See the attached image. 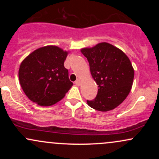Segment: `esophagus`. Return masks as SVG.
Listing matches in <instances>:
<instances>
[{
	"mask_svg": "<svg viewBox=\"0 0 159 159\" xmlns=\"http://www.w3.org/2000/svg\"><path fill=\"white\" fill-rule=\"evenodd\" d=\"M75 84L77 86H80L81 85V81H80V80H77V81H75Z\"/></svg>",
	"mask_w": 159,
	"mask_h": 159,
	"instance_id": "obj_1",
	"label": "esophagus"
}]
</instances>
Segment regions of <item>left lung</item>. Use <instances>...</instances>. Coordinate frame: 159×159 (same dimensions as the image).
Masks as SVG:
<instances>
[{"label": "left lung", "instance_id": "left-lung-1", "mask_svg": "<svg viewBox=\"0 0 159 159\" xmlns=\"http://www.w3.org/2000/svg\"><path fill=\"white\" fill-rule=\"evenodd\" d=\"M81 53L89 62L98 88L96 98L87 100V104L96 111L113 110L125 100L132 88L134 74L129 57L107 43L81 49Z\"/></svg>", "mask_w": 159, "mask_h": 159}]
</instances>
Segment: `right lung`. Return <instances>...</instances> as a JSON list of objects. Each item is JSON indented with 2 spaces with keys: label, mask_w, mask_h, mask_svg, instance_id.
Here are the masks:
<instances>
[{
  "label": "right lung",
  "mask_w": 159,
  "mask_h": 159,
  "mask_svg": "<svg viewBox=\"0 0 159 159\" xmlns=\"http://www.w3.org/2000/svg\"><path fill=\"white\" fill-rule=\"evenodd\" d=\"M66 52L53 45L36 49L20 65L19 78L26 96L41 106L61 100L72 87L64 67Z\"/></svg>",
  "instance_id": "add662e5"
}]
</instances>
